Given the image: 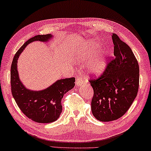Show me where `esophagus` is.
Listing matches in <instances>:
<instances>
[{"instance_id":"obj_1","label":"esophagus","mask_w":151,"mask_h":151,"mask_svg":"<svg viewBox=\"0 0 151 151\" xmlns=\"http://www.w3.org/2000/svg\"><path fill=\"white\" fill-rule=\"evenodd\" d=\"M83 77H82L81 74H79V75L77 76L76 77V85L77 86H81L83 83Z\"/></svg>"}]
</instances>
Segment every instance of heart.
<instances>
[{
	"instance_id": "b5f03b06",
	"label": "heart",
	"mask_w": 151,
	"mask_h": 151,
	"mask_svg": "<svg viewBox=\"0 0 151 151\" xmlns=\"http://www.w3.org/2000/svg\"><path fill=\"white\" fill-rule=\"evenodd\" d=\"M99 48L98 44L94 43L92 44L87 49L83 51V55L81 56H79L77 59L80 60H90V58L92 56V54L98 50ZM106 68V59L104 55H100L98 58H97L96 60L93 62V63L91 65L89 68L90 72L91 73L95 74V75H100L103 73Z\"/></svg>"
}]
</instances>
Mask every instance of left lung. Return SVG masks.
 Listing matches in <instances>:
<instances>
[{"label": "left lung", "mask_w": 151, "mask_h": 151, "mask_svg": "<svg viewBox=\"0 0 151 151\" xmlns=\"http://www.w3.org/2000/svg\"><path fill=\"white\" fill-rule=\"evenodd\" d=\"M115 58L98 79H90L94 91L91 111L102 122L115 121L130 107L139 89V68L130 47L112 34Z\"/></svg>", "instance_id": "1"}]
</instances>
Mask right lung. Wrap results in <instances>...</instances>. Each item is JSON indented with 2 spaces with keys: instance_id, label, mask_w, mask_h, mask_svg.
Returning <instances> with one entry per match:
<instances>
[{
  "instance_id": "1",
  "label": "right lung",
  "mask_w": 151,
  "mask_h": 151,
  "mask_svg": "<svg viewBox=\"0 0 151 151\" xmlns=\"http://www.w3.org/2000/svg\"><path fill=\"white\" fill-rule=\"evenodd\" d=\"M53 38L51 34L38 35L30 38L16 53L11 66L10 81L13 98L23 113L36 123H49L56 121L62 112L63 97L75 85L74 77L60 79L47 88L33 91L27 88L21 81L17 60L26 46L35 41L47 42Z\"/></svg>"
}]
</instances>
